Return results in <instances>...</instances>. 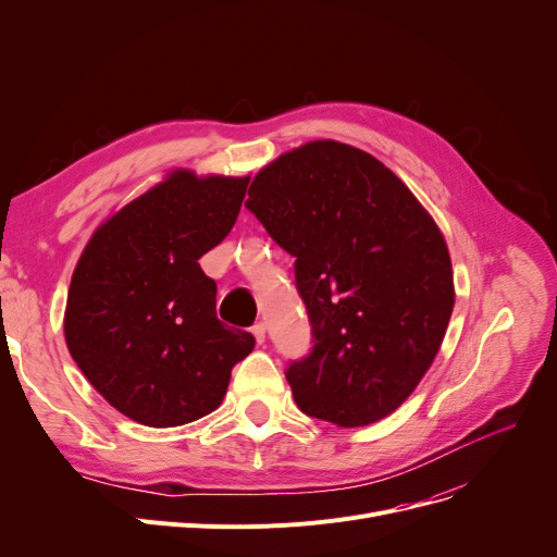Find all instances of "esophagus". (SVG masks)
Masks as SVG:
<instances>
[{
  "mask_svg": "<svg viewBox=\"0 0 557 557\" xmlns=\"http://www.w3.org/2000/svg\"><path fill=\"white\" fill-rule=\"evenodd\" d=\"M252 334H255L257 343L261 345L263 341H267V325H263V323H257V325H252Z\"/></svg>",
  "mask_w": 557,
  "mask_h": 557,
  "instance_id": "34e87169",
  "label": "esophagus"
}]
</instances>
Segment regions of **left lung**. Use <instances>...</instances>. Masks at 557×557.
Instances as JSON below:
<instances>
[{"instance_id": "obj_1", "label": "left lung", "mask_w": 557, "mask_h": 557, "mask_svg": "<svg viewBox=\"0 0 557 557\" xmlns=\"http://www.w3.org/2000/svg\"><path fill=\"white\" fill-rule=\"evenodd\" d=\"M246 208L288 255L313 347L286 370L302 413L343 429L391 416L443 345L454 311L447 242L397 175L315 139L263 166Z\"/></svg>"}]
</instances>
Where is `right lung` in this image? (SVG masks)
<instances>
[{"mask_svg": "<svg viewBox=\"0 0 557 557\" xmlns=\"http://www.w3.org/2000/svg\"><path fill=\"white\" fill-rule=\"evenodd\" d=\"M248 175L171 171L108 216L67 294L65 343L97 393L144 426H181L221 406L250 332L216 318V282L198 259L239 216Z\"/></svg>", "mask_w": 557, "mask_h": 557, "instance_id": "add662e5", "label": "right lung"}]
</instances>
